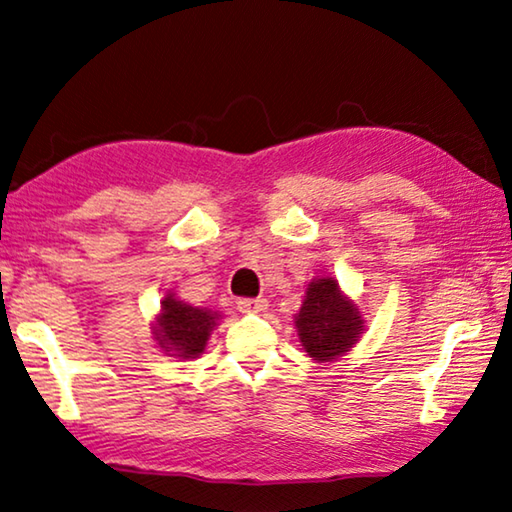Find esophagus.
<instances>
[{
  "mask_svg": "<svg viewBox=\"0 0 512 512\" xmlns=\"http://www.w3.org/2000/svg\"><path fill=\"white\" fill-rule=\"evenodd\" d=\"M268 305L264 298H241L237 302V309L244 311V314H259V311H264Z\"/></svg>",
  "mask_w": 512,
  "mask_h": 512,
  "instance_id": "34e87169",
  "label": "esophagus"
}]
</instances>
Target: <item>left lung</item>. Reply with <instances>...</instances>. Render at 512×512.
<instances>
[{
    "instance_id": "obj_1",
    "label": "left lung",
    "mask_w": 512,
    "mask_h": 512,
    "mask_svg": "<svg viewBox=\"0 0 512 512\" xmlns=\"http://www.w3.org/2000/svg\"><path fill=\"white\" fill-rule=\"evenodd\" d=\"M296 327L309 357L332 361L359 341L363 320L354 302L343 296L334 277H318L305 293Z\"/></svg>"
}]
</instances>
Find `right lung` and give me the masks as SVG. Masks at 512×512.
Wrapping results in <instances>:
<instances>
[{
    "instance_id": "add662e5",
    "label": "right lung",
    "mask_w": 512,
    "mask_h": 512,
    "mask_svg": "<svg viewBox=\"0 0 512 512\" xmlns=\"http://www.w3.org/2000/svg\"><path fill=\"white\" fill-rule=\"evenodd\" d=\"M216 320L219 314L214 311L192 307L169 293L162 300V311L155 320L153 334L164 352H173L171 357L196 359L198 354H203Z\"/></svg>"
}]
</instances>
